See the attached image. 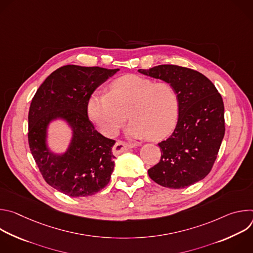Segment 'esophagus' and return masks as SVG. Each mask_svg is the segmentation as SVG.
<instances>
[{
  "mask_svg": "<svg viewBox=\"0 0 253 253\" xmlns=\"http://www.w3.org/2000/svg\"><path fill=\"white\" fill-rule=\"evenodd\" d=\"M135 145L134 144H131V143H127V142H123V141H117L115 145L113 146V154L115 155H119L120 153L130 149V148H133Z\"/></svg>",
  "mask_w": 253,
  "mask_h": 253,
  "instance_id": "obj_1",
  "label": "esophagus"
}]
</instances>
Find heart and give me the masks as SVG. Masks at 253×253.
<instances>
[{
    "mask_svg": "<svg viewBox=\"0 0 253 253\" xmlns=\"http://www.w3.org/2000/svg\"><path fill=\"white\" fill-rule=\"evenodd\" d=\"M91 120L107 136H115L128 116V134L159 140L174 129L179 114V97L168 82L126 75L110 84L109 93H93L87 105Z\"/></svg>",
    "mask_w": 253,
    "mask_h": 253,
    "instance_id": "1",
    "label": "heart"
}]
</instances>
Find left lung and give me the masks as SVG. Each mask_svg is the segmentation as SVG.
<instances>
[{"instance_id": "8db88e82", "label": "left lung", "mask_w": 253, "mask_h": 253, "mask_svg": "<svg viewBox=\"0 0 253 253\" xmlns=\"http://www.w3.org/2000/svg\"><path fill=\"white\" fill-rule=\"evenodd\" d=\"M138 71L172 84L179 97L176 128L158 143L161 159L148 175L164 187H188L208 175L217 157L225 133L222 97L207 77L189 68L159 65Z\"/></svg>"}]
</instances>
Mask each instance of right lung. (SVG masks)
Listing matches in <instances>:
<instances>
[{"label":"right lung","mask_w":253,"mask_h":253,"mask_svg":"<svg viewBox=\"0 0 253 253\" xmlns=\"http://www.w3.org/2000/svg\"><path fill=\"white\" fill-rule=\"evenodd\" d=\"M119 69L63 66L47 77L34 95L29 109L28 141L31 153L45 181L71 197H86L110 181L115 140L104 137L88 117L93 92ZM66 120L74 130L67 152L53 155L46 147L48 123Z\"/></svg>","instance_id":"add662e5"}]
</instances>
